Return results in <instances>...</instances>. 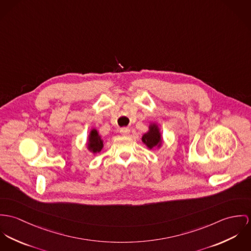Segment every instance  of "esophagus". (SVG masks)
<instances>
[{"label":"esophagus","instance_id":"1","mask_svg":"<svg viewBox=\"0 0 251 251\" xmlns=\"http://www.w3.org/2000/svg\"><path fill=\"white\" fill-rule=\"evenodd\" d=\"M119 132H120L121 135L127 136V135H129V133H130V129H129L128 127H123V128H120V129H119Z\"/></svg>","mask_w":251,"mask_h":251}]
</instances>
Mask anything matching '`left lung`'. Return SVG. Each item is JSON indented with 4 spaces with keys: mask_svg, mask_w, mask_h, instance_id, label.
Returning <instances> with one entry per match:
<instances>
[{
    "mask_svg": "<svg viewBox=\"0 0 251 251\" xmlns=\"http://www.w3.org/2000/svg\"><path fill=\"white\" fill-rule=\"evenodd\" d=\"M142 141L150 149H152L153 147H155L161 143V134L156 125H152L150 127V131L142 137Z\"/></svg>",
    "mask_w": 251,
    "mask_h": 251,
    "instance_id": "1",
    "label": "left lung"
}]
</instances>
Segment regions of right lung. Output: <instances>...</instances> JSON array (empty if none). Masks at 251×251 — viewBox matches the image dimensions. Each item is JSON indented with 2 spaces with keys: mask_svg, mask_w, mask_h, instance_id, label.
<instances>
[{
  "mask_svg": "<svg viewBox=\"0 0 251 251\" xmlns=\"http://www.w3.org/2000/svg\"><path fill=\"white\" fill-rule=\"evenodd\" d=\"M103 147V140L99 137L96 130H92L89 136V143L88 149L91 150L93 153L100 152Z\"/></svg>",
  "mask_w": 251,
  "mask_h": 251,
  "instance_id": "add662e5",
  "label": "right lung"
}]
</instances>
